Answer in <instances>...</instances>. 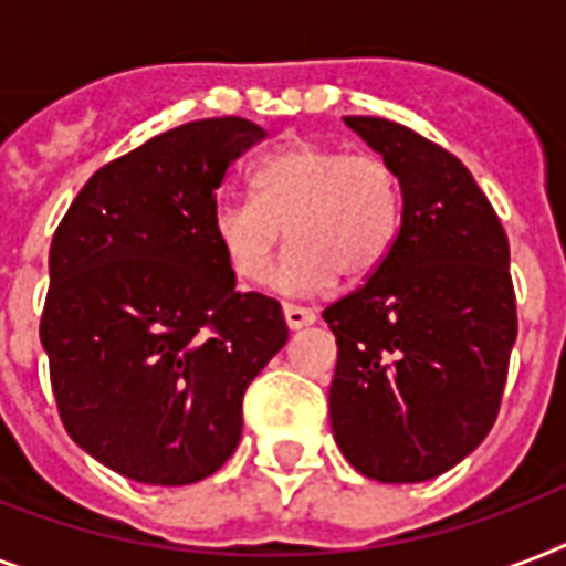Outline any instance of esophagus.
<instances>
[{
  "label": "esophagus",
  "mask_w": 566,
  "mask_h": 566,
  "mask_svg": "<svg viewBox=\"0 0 566 566\" xmlns=\"http://www.w3.org/2000/svg\"><path fill=\"white\" fill-rule=\"evenodd\" d=\"M317 319V311L302 308V305H293V302H284V323L291 328H305Z\"/></svg>",
  "instance_id": "esophagus-1"
}]
</instances>
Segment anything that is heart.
I'll return each mask as SVG.
<instances>
[{
  "label": "heart",
  "instance_id": "1",
  "mask_svg": "<svg viewBox=\"0 0 566 566\" xmlns=\"http://www.w3.org/2000/svg\"><path fill=\"white\" fill-rule=\"evenodd\" d=\"M252 199H226L211 211V238L240 282L273 273L282 229L293 240L275 284L311 293L361 282L385 264L402 226V185L385 158L293 144L249 172Z\"/></svg>",
  "mask_w": 566,
  "mask_h": 566
}]
</instances>
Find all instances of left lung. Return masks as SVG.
<instances>
[{"mask_svg": "<svg viewBox=\"0 0 566 566\" xmlns=\"http://www.w3.org/2000/svg\"><path fill=\"white\" fill-rule=\"evenodd\" d=\"M399 176L402 226L385 264L323 311L337 337L328 417L367 479L429 482L491 431L517 302L509 238L455 155L381 117H344Z\"/></svg>", "mask_w": 566, "mask_h": 566, "instance_id": "8db88e82", "label": "left lung"}]
</instances>
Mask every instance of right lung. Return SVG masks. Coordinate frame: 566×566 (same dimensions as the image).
<instances>
[{
    "label": "right lung",
    "instance_id": "right-lung-1",
    "mask_svg": "<svg viewBox=\"0 0 566 566\" xmlns=\"http://www.w3.org/2000/svg\"><path fill=\"white\" fill-rule=\"evenodd\" d=\"M266 132L196 119L105 164L57 226L40 344L66 434L114 473L179 488L238 449L243 394L287 344L211 238L226 172Z\"/></svg>",
    "mask_w": 566,
    "mask_h": 566
}]
</instances>
